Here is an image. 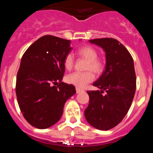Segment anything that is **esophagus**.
I'll use <instances>...</instances> for the list:
<instances>
[{
    "label": "esophagus",
    "mask_w": 153,
    "mask_h": 153,
    "mask_svg": "<svg viewBox=\"0 0 153 153\" xmlns=\"http://www.w3.org/2000/svg\"><path fill=\"white\" fill-rule=\"evenodd\" d=\"M76 93H80V92L83 91V90H82V89H79V88H78V87H76Z\"/></svg>",
    "instance_id": "esophagus-1"
}]
</instances>
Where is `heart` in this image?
<instances>
[{"mask_svg":"<svg viewBox=\"0 0 153 153\" xmlns=\"http://www.w3.org/2000/svg\"><path fill=\"white\" fill-rule=\"evenodd\" d=\"M77 54L87 60L85 70L88 71L84 73H73L67 76V82L76 87L83 88L94 79L93 72L98 75L103 71L105 63L102 58L97 56L98 53L97 50L90 46H83L80 47L77 51ZM63 65L65 69L67 70H71L74 68V59L71 53L66 55L63 60Z\"/></svg>","mask_w":153,"mask_h":153,"instance_id":"heart-1","label":"heart"}]
</instances>
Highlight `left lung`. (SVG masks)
Listing matches in <instances>:
<instances>
[{
	"label": "left lung",
	"instance_id": "obj_1",
	"mask_svg": "<svg viewBox=\"0 0 153 153\" xmlns=\"http://www.w3.org/2000/svg\"><path fill=\"white\" fill-rule=\"evenodd\" d=\"M89 41L104 50L106 63L100 77L93 84L100 90L87 91L90 102L84 115L96 129L109 130L123 120L131 106L136 87L134 63L128 50L116 39Z\"/></svg>",
	"mask_w": 153,
	"mask_h": 153
}]
</instances>
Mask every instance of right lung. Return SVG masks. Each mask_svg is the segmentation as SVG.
I'll return each instance as SVG.
<instances>
[{
  "mask_svg": "<svg viewBox=\"0 0 153 153\" xmlns=\"http://www.w3.org/2000/svg\"><path fill=\"white\" fill-rule=\"evenodd\" d=\"M70 43L45 35L31 44L21 58L16 80L17 102L25 120L37 129L56 123L66 101L76 93L75 86L61 81L63 60L72 49Z\"/></svg>",
  "mask_w": 153,
  "mask_h": 153,
  "instance_id": "obj_1",
  "label": "right lung"
}]
</instances>
